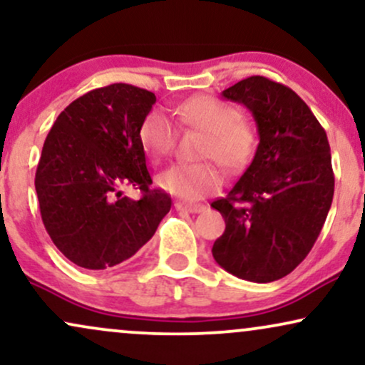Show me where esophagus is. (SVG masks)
Returning <instances> with one entry per match:
<instances>
[{
  "instance_id": "34e87169",
  "label": "esophagus",
  "mask_w": 365,
  "mask_h": 365,
  "mask_svg": "<svg viewBox=\"0 0 365 365\" xmlns=\"http://www.w3.org/2000/svg\"><path fill=\"white\" fill-rule=\"evenodd\" d=\"M175 209L195 214V212H202V210H204V205H200V204H183V202H177V204H175Z\"/></svg>"
}]
</instances>
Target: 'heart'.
I'll return each mask as SVG.
<instances>
[{"label":"heart","mask_w":365,"mask_h":365,"mask_svg":"<svg viewBox=\"0 0 365 365\" xmlns=\"http://www.w3.org/2000/svg\"><path fill=\"white\" fill-rule=\"evenodd\" d=\"M178 122L205 133L199 158L214 160L227 173H238L253 160L258 146L257 127L238 108L210 95L192 96L175 110ZM139 140L153 158L166 156L177 140V129L163 110L148 112L139 127ZM158 185L185 200H197L222 185L212 163H177L161 171Z\"/></svg>","instance_id":"heart-1"}]
</instances>
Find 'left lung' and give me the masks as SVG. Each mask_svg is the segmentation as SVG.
I'll return each instance as SVG.
<instances>
[{
  "instance_id": "left-lung-1",
  "label": "left lung",
  "mask_w": 365,
  "mask_h": 365,
  "mask_svg": "<svg viewBox=\"0 0 365 365\" xmlns=\"http://www.w3.org/2000/svg\"><path fill=\"white\" fill-rule=\"evenodd\" d=\"M222 96L250 108L260 143L238 183L210 204L226 222L212 257L236 277L274 282L308 257L327 221L335 192L330 144L308 105L282 83L250 76Z\"/></svg>"
}]
</instances>
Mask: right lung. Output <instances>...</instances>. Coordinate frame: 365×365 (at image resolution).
Instances as JSON below:
<instances>
[{"label": "right lung", "mask_w": 365, "mask_h": 365, "mask_svg": "<svg viewBox=\"0 0 365 365\" xmlns=\"http://www.w3.org/2000/svg\"><path fill=\"white\" fill-rule=\"evenodd\" d=\"M156 96L113 83L69 103L47 134L35 171L42 222L74 265L103 270L127 260L153 238L171 197L151 188L139 127ZM124 186L143 197L121 195Z\"/></svg>", "instance_id": "1"}]
</instances>
